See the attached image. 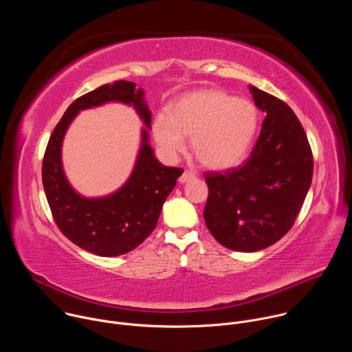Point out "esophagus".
<instances>
[{
  "label": "esophagus",
  "mask_w": 352,
  "mask_h": 352,
  "mask_svg": "<svg viewBox=\"0 0 352 352\" xmlns=\"http://www.w3.org/2000/svg\"><path fill=\"white\" fill-rule=\"evenodd\" d=\"M195 178V173H192V171H184V174L179 177V182L181 184H184V182H188V181H190V179H193Z\"/></svg>",
  "instance_id": "obj_1"
}]
</instances>
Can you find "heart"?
Instances as JSON below:
<instances>
[{
  "label": "heart",
  "instance_id": "obj_1",
  "mask_svg": "<svg viewBox=\"0 0 352 352\" xmlns=\"http://www.w3.org/2000/svg\"><path fill=\"white\" fill-rule=\"evenodd\" d=\"M259 114L249 100L236 98L219 89H205L182 96L153 122V133L163 152L174 157L192 138L196 159L208 168L236 166L254 140Z\"/></svg>",
  "mask_w": 352,
  "mask_h": 352
}]
</instances>
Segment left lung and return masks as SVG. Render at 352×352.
I'll use <instances>...</instances> for the list:
<instances>
[{
	"label": "left lung",
	"instance_id": "1",
	"mask_svg": "<svg viewBox=\"0 0 352 352\" xmlns=\"http://www.w3.org/2000/svg\"><path fill=\"white\" fill-rule=\"evenodd\" d=\"M267 116L248 160L205 174L209 196L204 217L223 246L256 252L281 239L302 208L314 175L307 133L283 100L249 85Z\"/></svg>",
	"mask_w": 352,
	"mask_h": 352
}]
</instances>
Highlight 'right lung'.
<instances>
[{"label": "right lung", "mask_w": 352, "mask_h": 352, "mask_svg": "<svg viewBox=\"0 0 352 352\" xmlns=\"http://www.w3.org/2000/svg\"><path fill=\"white\" fill-rule=\"evenodd\" d=\"M143 90L133 82L117 80L89 91L67 109L50 136L43 159V186L54 221L75 245L98 256H120L131 252L156 228L163 204L184 170L163 166L142 131V144L129 181L111 195L85 198L65 177L60 147L72 120L82 109L110 101L132 105L150 129L152 113L143 100Z\"/></svg>", "instance_id": "add662e5"}]
</instances>
